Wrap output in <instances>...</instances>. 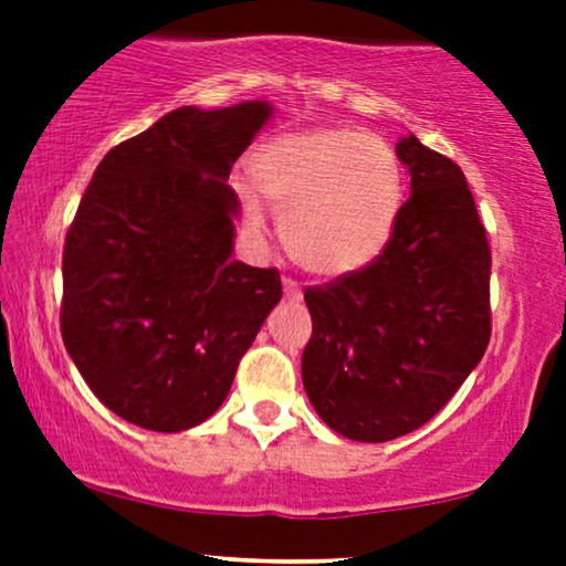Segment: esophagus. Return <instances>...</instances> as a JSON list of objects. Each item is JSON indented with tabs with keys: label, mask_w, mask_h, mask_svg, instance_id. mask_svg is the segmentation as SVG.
Returning <instances> with one entry per match:
<instances>
[{
	"label": "esophagus",
	"mask_w": 566,
	"mask_h": 566,
	"mask_svg": "<svg viewBox=\"0 0 566 566\" xmlns=\"http://www.w3.org/2000/svg\"><path fill=\"white\" fill-rule=\"evenodd\" d=\"M283 291H285V298H289V301H301L298 283L291 281V277H283Z\"/></svg>",
	"instance_id": "esophagus-1"
}]
</instances>
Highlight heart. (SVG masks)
Instances as JSON below:
<instances>
[{"label": "heart", "instance_id": "heart-1", "mask_svg": "<svg viewBox=\"0 0 566 566\" xmlns=\"http://www.w3.org/2000/svg\"><path fill=\"white\" fill-rule=\"evenodd\" d=\"M242 203L262 223V198L281 211L285 250L319 277L374 262L397 227L405 177L397 151L358 128L298 130L262 146Z\"/></svg>", "mask_w": 566, "mask_h": 566}]
</instances>
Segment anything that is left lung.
I'll use <instances>...</instances> for the list:
<instances>
[{"mask_svg":"<svg viewBox=\"0 0 566 566\" xmlns=\"http://www.w3.org/2000/svg\"><path fill=\"white\" fill-rule=\"evenodd\" d=\"M389 244L370 265L306 289L312 339L301 378L339 436L386 443L436 417L490 345L492 252L461 167L417 136Z\"/></svg>","mask_w":566,"mask_h":566,"instance_id":"left-lung-1","label":"left lung"}]
</instances>
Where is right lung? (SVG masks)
<instances>
[{"instance_id":"1","label":"right lung","mask_w":566,"mask_h":566,"mask_svg":"<svg viewBox=\"0 0 566 566\" xmlns=\"http://www.w3.org/2000/svg\"><path fill=\"white\" fill-rule=\"evenodd\" d=\"M270 115L262 99L167 113L105 154L66 231V353L138 428L208 420L283 296L275 268L231 258L239 198L227 180Z\"/></svg>"}]
</instances>
